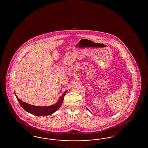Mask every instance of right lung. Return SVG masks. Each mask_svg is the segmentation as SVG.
<instances>
[{
	"mask_svg": "<svg viewBox=\"0 0 148 148\" xmlns=\"http://www.w3.org/2000/svg\"><path fill=\"white\" fill-rule=\"evenodd\" d=\"M67 90H66L64 93L60 97L58 101L53 105L49 106H36L34 105H30L29 103H26L21 100V99L18 98L16 94L15 95L17 99V100L20 103L21 106L27 112L32 113L33 115H35L36 116H48L54 113V112L56 111L60 106H61L63 101L64 97L66 94Z\"/></svg>",
	"mask_w": 148,
	"mask_h": 148,
	"instance_id": "1",
	"label": "right lung"
}]
</instances>
